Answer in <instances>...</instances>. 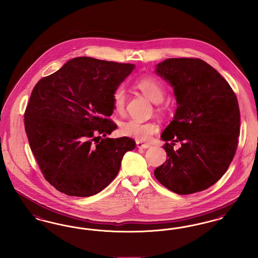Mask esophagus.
I'll list each match as a JSON object with an SVG mask.
<instances>
[{
	"mask_svg": "<svg viewBox=\"0 0 258 258\" xmlns=\"http://www.w3.org/2000/svg\"><path fill=\"white\" fill-rule=\"evenodd\" d=\"M136 144H137V146H138L139 148H142V149H146V148H149V147L151 146L150 145H148V144L141 142V141H137Z\"/></svg>",
	"mask_w": 258,
	"mask_h": 258,
	"instance_id": "esophagus-1",
	"label": "esophagus"
}]
</instances>
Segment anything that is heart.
<instances>
[{"instance_id": "1", "label": "heart", "mask_w": 258, "mask_h": 258, "mask_svg": "<svg viewBox=\"0 0 258 258\" xmlns=\"http://www.w3.org/2000/svg\"><path fill=\"white\" fill-rule=\"evenodd\" d=\"M135 87L141 90L149 100L160 103L164 99L165 89L163 84L152 76H141L136 79ZM112 103L114 112L122 114L125 111L126 91L119 87L113 90ZM158 131V126L151 121H142L138 119H128L119 125V133L126 137H132L140 141H147Z\"/></svg>"}]
</instances>
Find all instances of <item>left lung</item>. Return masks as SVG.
<instances>
[{
    "label": "left lung",
    "instance_id": "1",
    "mask_svg": "<svg viewBox=\"0 0 258 258\" xmlns=\"http://www.w3.org/2000/svg\"><path fill=\"white\" fill-rule=\"evenodd\" d=\"M155 73L173 88L177 108L161 135L168 159L154 175L178 195L206 190L221 179L235 155L240 135L235 93L200 58H167ZM178 141L181 147L175 152L172 146Z\"/></svg>",
    "mask_w": 258,
    "mask_h": 258
}]
</instances>
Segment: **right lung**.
I'll return each mask as SVG.
<instances>
[{
	"mask_svg": "<svg viewBox=\"0 0 258 258\" xmlns=\"http://www.w3.org/2000/svg\"><path fill=\"white\" fill-rule=\"evenodd\" d=\"M134 68L79 56L35 85L25 130L45 179L56 190L91 197L117 175L124 154L136 143L128 137L106 138L116 129L108 117L113 112V90Z\"/></svg>",
	"mask_w": 258,
	"mask_h": 258,
	"instance_id": "obj_1",
	"label": "right lung"
}]
</instances>
